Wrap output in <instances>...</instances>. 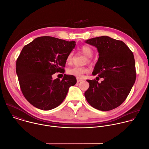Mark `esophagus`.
<instances>
[{
	"mask_svg": "<svg viewBox=\"0 0 149 149\" xmlns=\"http://www.w3.org/2000/svg\"><path fill=\"white\" fill-rule=\"evenodd\" d=\"M83 81L82 79H79V78H77V81L78 83H79V82H81V81Z\"/></svg>",
	"mask_w": 149,
	"mask_h": 149,
	"instance_id": "34e87169",
	"label": "esophagus"
}]
</instances>
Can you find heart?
<instances>
[{"label": "heart", "mask_w": 149, "mask_h": 149, "mask_svg": "<svg viewBox=\"0 0 149 149\" xmlns=\"http://www.w3.org/2000/svg\"><path fill=\"white\" fill-rule=\"evenodd\" d=\"M80 51L86 57H88V62H91V57L93 55V49L89 46L84 45L80 47ZM74 55V52H71L67 56L66 58V61L68 64H71L72 61V57ZM89 70L86 67H74L68 70V74L78 78H81L84 74L89 72Z\"/></svg>", "instance_id": "obj_1"}]
</instances>
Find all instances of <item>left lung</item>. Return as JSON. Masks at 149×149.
Returning <instances> with one entry per match:
<instances>
[{
	"instance_id": "1",
	"label": "left lung",
	"mask_w": 149,
	"mask_h": 149,
	"mask_svg": "<svg viewBox=\"0 0 149 149\" xmlns=\"http://www.w3.org/2000/svg\"><path fill=\"white\" fill-rule=\"evenodd\" d=\"M85 43L96 47L99 52L92 75L104 79L101 83L86 80L89 88L85 92V98L96 109L111 110L125 100L135 84L134 54L124 42L107 36L89 39Z\"/></svg>"
}]
</instances>
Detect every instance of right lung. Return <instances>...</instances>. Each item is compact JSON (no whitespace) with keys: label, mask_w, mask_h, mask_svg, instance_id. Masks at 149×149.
Here are the masks:
<instances>
[{"label":"right lung","mask_w":149,"mask_h":149,"mask_svg":"<svg viewBox=\"0 0 149 149\" xmlns=\"http://www.w3.org/2000/svg\"><path fill=\"white\" fill-rule=\"evenodd\" d=\"M75 41L45 36L35 39L22 49L16 61V73L25 98L34 107L50 110L65 99L70 86L77 83L73 75L53 79L56 72L64 74L68 54Z\"/></svg>","instance_id":"1"}]
</instances>
